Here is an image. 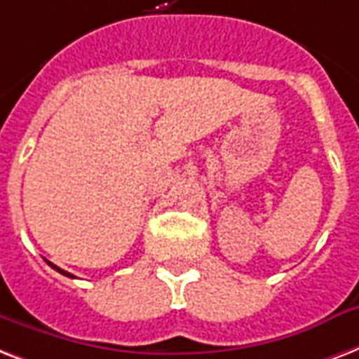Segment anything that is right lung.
Returning a JSON list of instances; mask_svg holds the SVG:
<instances>
[{
	"mask_svg": "<svg viewBox=\"0 0 359 359\" xmlns=\"http://www.w3.org/2000/svg\"><path fill=\"white\" fill-rule=\"evenodd\" d=\"M46 262H48V260H46ZM48 266L50 268H54L55 271H60L61 275H65V277H74V275H71L69 273V271H65V269H61V268H57V266H55V264H52V262H48Z\"/></svg>",
	"mask_w": 359,
	"mask_h": 359,
	"instance_id": "1",
	"label": "right lung"
}]
</instances>
